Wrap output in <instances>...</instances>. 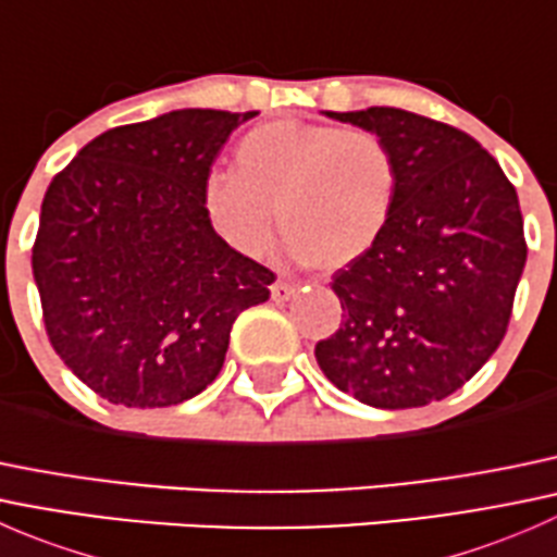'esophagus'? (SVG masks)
<instances>
[{"instance_id": "34e87169", "label": "esophagus", "mask_w": 557, "mask_h": 557, "mask_svg": "<svg viewBox=\"0 0 557 557\" xmlns=\"http://www.w3.org/2000/svg\"><path fill=\"white\" fill-rule=\"evenodd\" d=\"M294 294H296V285L285 283V280H277V283L272 285V299L274 301H288Z\"/></svg>"}]
</instances>
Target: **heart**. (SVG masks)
Wrapping results in <instances>:
<instances>
[{
	"mask_svg": "<svg viewBox=\"0 0 557 557\" xmlns=\"http://www.w3.org/2000/svg\"><path fill=\"white\" fill-rule=\"evenodd\" d=\"M401 166L372 128L272 121L234 145V174L201 183V212L239 256L258 258L280 232L299 261L347 267L383 237L396 210Z\"/></svg>",
	"mask_w": 557,
	"mask_h": 557,
	"instance_id": "obj_1",
	"label": "heart"
}]
</instances>
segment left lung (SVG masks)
Here are the masks:
<instances>
[{
	"label": "left lung",
	"instance_id": "left-lung-1",
	"mask_svg": "<svg viewBox=\"0 0 557 557\" xmlns=\"http://www.w3.org/2000/svg\"><path fill=\"white\" fill-rule=\"evenodd\" d=\"M372 128L401 166L383 237L334 272L342 323L314 345L325 377L358 401H442L496 352L528 245L518 190L460 128L398 107L325 112Z\"/></svg>",
	"mask_w": 557,
	"mask_h": 557
}]
</instances>
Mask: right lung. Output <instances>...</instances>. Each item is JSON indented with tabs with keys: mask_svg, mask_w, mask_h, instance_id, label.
Returning a JSON list of instances; mask_svg holds the SVG:
<instances>
[{
	"mask_svg": "<svg viewBox=\"0 0 557 557\" xmlns=\"http://www.w3.org/2000/svg\"><path fill=\"white\" fill-rule=\"evenodd\" d=\"M258 112L172 110L99 134L42 199L32 269L48 339L94 393L172 407L218 377L237 314L274 272L201 212L223 143Z\"/></svg>",
	"mask_w": 557,
	"mask_h": 557,
	"instance_id": "1",
	"label": "right lung"
}]
</instances>
